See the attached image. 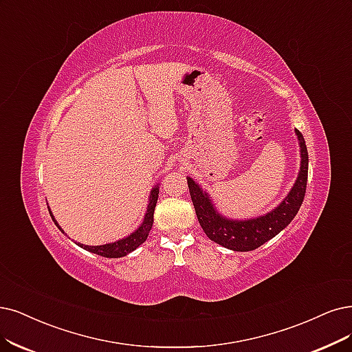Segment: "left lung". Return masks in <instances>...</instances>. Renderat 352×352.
Listing matches in <instances>:
<instances>
[{
    "instance_id": "8db88e82",
    "label": "left lung",
    "mask_w": 352,
    "mask_h": 352,
    "mask_svg": "<svg viewBox=\"0 0 352 352\" xmlns=\"http://www.w3.org/2000/svg\"><path fill=\"white\" fill-rule=\"evenodd\" d=\"M296 135L302 148L300 173H298L296 184L289 192V196L284 199V201L277 209L265 216L245 220V222L228 220L216 213L207 194L203 192L201 188L191 178H187L197 219L204 233L212 241L232 251H254L271 238H274L277 233H280L294 219L305 199L309 169V155L305 138L298 130H296Z\"/></svg>"
}]
</instances>
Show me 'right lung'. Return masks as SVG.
<instances>
[{
    "label": "right lung",
    "instance_id": "right-lung-1",
    "mask_svg": "<svg viewBox=\"0 0 352 352\" xmlns=\"http://www.w3.org/2000/svg\"><path fill=\"white\" fill-rule=\"evenodd\" d=\"M158 188L160 187H155L151 191V201H149V206H148V212L145 214V220H143V223L140 225V228L136 232H133L132 235H129L127 238H124L122 241H117L114 243H106V245H100V246H88V245H81L80 243L81 248L89 251V252H93V254L106 256V258H120V256H124L132 251H135L139 245H142L143 242L148 239L151 228L153 225V212H155V206H156V201H158V194H160ZM50 216H52V213H50ZM52 219H54V216H52ZM54 222L59 228V225H58L55 219H54Z\"/></svg>",
    "mask_w": 352,
    "mask_h": 352
}]
</instances>
